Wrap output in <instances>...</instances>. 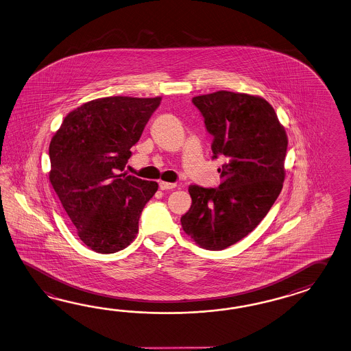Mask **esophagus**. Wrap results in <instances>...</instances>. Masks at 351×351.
<instances>
[{
  "mask_svg": "<svg viewBox=\"0 0 351 351\" xmlns=\"http://www.w3.org/2000/svg\"><path fill=\"white\" fill-rule=\"evenodd\" d=\"M159 187L162 191H165V189H173L177 187V184L176 183H169V182H164V180H160L159 182Z\"/></svg>",
  "mask_w": 351,
  "mask_h": 351,
  "instance_id": "obj_1",
  "label": "esophagus"
}]
</instances>
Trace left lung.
I'll list each match as a JSON object with an SVG mask.
<instances>
[{
    "label": "left lung",
    "instance_id": "1",
    "mask_svg": "<svg viewBox=\"0 0 351 351\" xmlns=\"http://www.w3.org/2000/svg\"><path fill=\"white\" fill-rule=\"evenodd\" d=\"M193 104L214 136L213 158H226L219 189L189 186L192 205L180 217L201 248L221 251L260 224L285 180L288 136L270 103L258 95L220 90Z\"/></svg>",
    "mask_w": 351,
    "mask_h": 351
}]
</instances>
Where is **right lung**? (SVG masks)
<instances>
[{
    "label": "right lung",
    "instance_id": "add662e5",
    "mask_svg": "<svg viewBox=\"0 0 351 351\" xmlns=\"http://www.w3.org/2000/svg\"><path fill=\"white\" fill-rule=\"evenodd\" d=\"M162 101L107 97L71 110L49 144V182L82 243L98 253L128 247L158 183L122 173Z\"/></svg>",
    "mask_w": 351,
    "mask_h": 351
}]
</instances>
